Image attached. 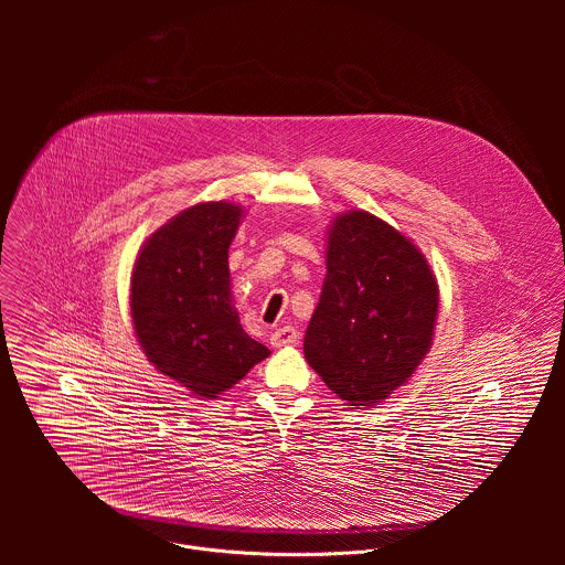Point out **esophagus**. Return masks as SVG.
Here are the masks:
<instances>
[{"instance_id":"esophagus-1","label":"esophagus","mask_w":565,"mask_h":565,"mask_svg":"<svg viewBox=\"0 0 565 565\" xmlns=\"http://www.w3.org/2000/svg\"><path fill=\"white\" fill-rule=\"evenodd\" d=\"M271 345L274 348H285V345H291L298 341V330L294 326H282V328H276L269 337Z\"/></svg>"}]
</instances>
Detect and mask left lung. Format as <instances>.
<instances>
[{"instance_id":"obj_1","label":"left lung","mask_w":565,"mask_h":565,"mask_svg":"<svg viewBox=\"0 0 565 565\" xmlns=\"http://www.w3.org/2000/svg\"><path fill=\"white\" fill-rule=\"evenodd\" d=\"M437 309V280L413 243L372 213L337 215L305 356L341 401L374 406L428 354Z\"/></svg>"}]
</instances>
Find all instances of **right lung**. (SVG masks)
Wrapping results in <instances>:
<instances>
[{"mask_svg":"<svg viewBox=\"0 0 565 565\" xmlns=\"http://www.w3.org/2000/svg\"><path fill=\"white\" fill-rule=\"evenodd\" d=\"M243 209L202 202L143 243L130 282L137 339L154 367L200 401H215L269 356L233 307L228 247Z\"/></svg>","mask_w":565,"mask_h":565,"instance_id":"add662e5","label":"right lung"}]
</instances>
